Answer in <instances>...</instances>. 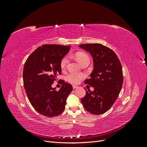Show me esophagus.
Returning <instances> with one entry per match:
<instances>
[{
  "label": "esophagus",
  "mask_w": 147,
  "mask_h": 147,
  "mask_svg": "<svg viewBox=\"0 0 147 147\" xmlns=\"http://www.w3.org/2000/svg\"><path fill=\"white\" fill-rule=\"evenodd\" d=\"M72 87H73V88H74V89H75V88H78V86H76V85H74H74H72Z\"/></svg>",
  "instance_id": "34e87169"
}]
</instances>
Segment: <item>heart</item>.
Returning a JSON list of instances; mask_svg holds the SVG:
<instances>
[{
  "instance_id": "b5f03b06",
  "label": "heart",
  "mask_w": 147,
  "mask_h": 147,
  "mask_svg": "<svg viewBox=\"0 0 147 147\" xmlns=\"http://www.w3.org/2000/svg\"><path fill=\"white\" fill-rule=\"evenodd\" d=\"M75 57L77 61L83 65L86 62H90V59L89 56L85 53L83 52H77L75 54ZM69 61V56H65L63 57L60 62V67L62 70H64ZM84 77V75L82 74H75V73H70L66 76V79L69 82L73 84L78 83Z\"/></svg>"
}]
</instances>
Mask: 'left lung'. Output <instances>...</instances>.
I'll list each match as a JSON object with an SVG mask.
<instances>
[{"label":"left lung","mask_w":147,"mask_h":147,"mask_svg":"<svg viewBox=\"0 0 147 147\" xmlns=\"http://www.w3.org/2000/svg\"><path fill=\"white\" fill-rule=\"evenodd\" d=\"M79 47L90 52L93 58L94 69L84 83L94 88L86 90L81 99L86 111L101 115L111 108L119 94L123 83L121 63L112 49L100 43L82 44Z\"/></svg>","instance_id":"left-lung-1"}]
</instances>
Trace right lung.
Listing matches in <instances>:
<instances>
[{
	"label": "right lung",
	"mask_w": 147,
	"mask_h": 147,
	"mask_svg": "<svg viewBox=\"0 0 147 147\" xmlns=\"http://www.w3.org/2000/svg\"><path fill=\"white\" fill-rule=\"evenodd\" d=\"M70 46L47 44L38 47L26 60L23 68V83L31 105L47 117L58 116L65 109L72 86L61 80L59 91L51 87L61 74L60 62Z\"/></svg>",
	"instance_id": "1"
}]
</instances>
